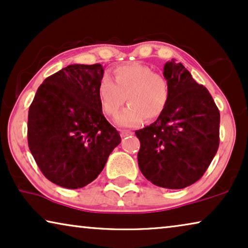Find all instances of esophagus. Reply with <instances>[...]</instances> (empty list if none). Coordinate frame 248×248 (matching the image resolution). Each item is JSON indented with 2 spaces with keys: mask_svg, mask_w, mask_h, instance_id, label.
Wrapping results in <instances>:
<instances>
[{
  "mask_svg": "<svg viewBox=\"0 0 248 248\" xmlns=\"http://www.w3.org/2000/svg\"><path fill=\"white\" fill-rule=\"evenodd\" d=\"M130 135H133V132L127 131V130H122L121 131V137L123 139L126 138V137H130Z\"/></svg>",
  "mask_w": 248,
  "mask_h": 248,
  "instance_id": "esophagus-1",
  "label": "esophagus"
}]
</instances>
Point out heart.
I'll list each match as a JSON object with an SVG mask.
<instances>
[{
	"label": "heart",
	"instance_id": "1",
	"mask_svg": "<svg viewBox=\"0 0 248 248\" xmlns=\"http://www.w3.org/2000/svg\"><path fill=\"white\" fill-rule=\"evenodd\" d=\"M115 82L103 77L98 83L97 93L104 113L115 116L125 104L128 107L115 118L122 127H134L144 118L155 120L164 113L169 100V84L161 74L151 67L132 63L114 70Z\"/></svg>",
	"mask_w": 248,
	"mask_h": 248
}]
</instances>
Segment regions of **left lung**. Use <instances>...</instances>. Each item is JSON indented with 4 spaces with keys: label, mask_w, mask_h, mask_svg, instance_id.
<instances>
[{
    "label": "left lung",
    "mask_w": 248,
    "mask_h": 248,
    "mask_svg": "<svg viewBox=\"0 0 248 248\" xmlns=\"http://www.w3.org/2000/svg\"><path fill=\"white\" fill-rule=\"evenodd\" d=\"M169 100L155 123L135 132L139 168L159 187L181 189L202 177L219 147L220 113L211 94L175 60L166 62Z\"/></svg>",
    "instance_id": "8db88e82"
}]
</instances>
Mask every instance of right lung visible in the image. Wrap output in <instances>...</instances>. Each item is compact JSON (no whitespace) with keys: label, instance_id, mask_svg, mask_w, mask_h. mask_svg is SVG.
<instances>
[{"label":"right lung","instance_id":"obj_1","mask_svg":"<svg viewBox=\"0 0 248 248\" xmlns=\"http://www.w3.org/2000/svg\"><path fill=\"white\" fill-rule=\"evenodd\" d=\"M100 64H71L44 80L28 113V145L44 176L65 188L94 181L120 133L108 123L97 88Z\"/></svg>","mask_w":248,"mask_h":248}]
</instances>
